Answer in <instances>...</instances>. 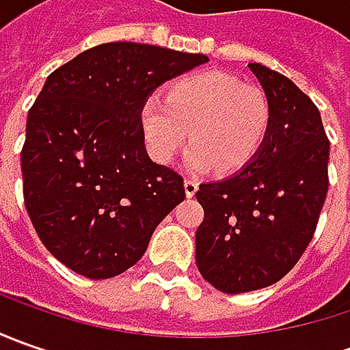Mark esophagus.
<instances>
[{
    "mask_svg": "<svg viewBox=\"0 0 350 350\" xmlns=\"http://www.w3.org/2000/svg\"><path fill=\"white\" fill-rule=\"evenodd\" d=\"M196 191H198V183L195 179H185V195L193 198L196 195Z\"/></svg>",
    "mask_w": 350,
    "mask_h": 350,
    "instance_id": "esophagus-1",
    "label": "esophagus"
}]
</instances>
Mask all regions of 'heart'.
I'll list each match as a JSON object with an SVG mask.
<instances>
[{"mask_svg":"<svg viewBox=\"0 0 350 350\" xmlns=\"http://www.w3.org/2000/svg\"><path fill=\"white\" fill-rule=\"evenodd\" d=\"M271 101L265 91L243 85L234 75L198 72L183 75L165 97L152 93L140 107V128L150 155L169 163L191 130L185 165L191 171L234 173L259 154L271 126Z\"/></svg>","mask_w":350,"mask_h":350,"instance_id":"obj_1","label":"heart"}]
</instances>
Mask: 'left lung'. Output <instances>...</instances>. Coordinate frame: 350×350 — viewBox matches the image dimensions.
<instances>
[{
  "instance_id": "left-lung-1",
  "label": "left lung",
  "mask_w": 350,
  "mask_h": 350,
  "mask_svg": "<svg viewBox=\"0 0 350 350\" xmlns=\"http://www.w3.org/2000/svg\"><path fill=\"white\" fill-rule=\"evenodd\" d=\"M271 101L259 154L222 181L202 183L196 200V267L226 294L278 282L312 241L327 196L329 140L314 101L286 75L249 64Z\"/></svg>"
}]
</instances>
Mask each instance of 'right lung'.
<instances>
[{
	"label": "right lung",
	"instance_id": "1",
	"mask_svg": "<svg viewBox=\"0 0 350 350\" xmlns=\"http://www.w3.org/2000/svg\"><path fill=\"white\" fill-rule=\"evenodd\" d=\"M208 56L107 42L48 75L27 116L23 195L44 247L74 273L111 278L140 261L185 200L183 177L146 152L140 107Z\"/></svg>",
	"mask_w": 350,
	"mask_h": 350
}]
</instances>
